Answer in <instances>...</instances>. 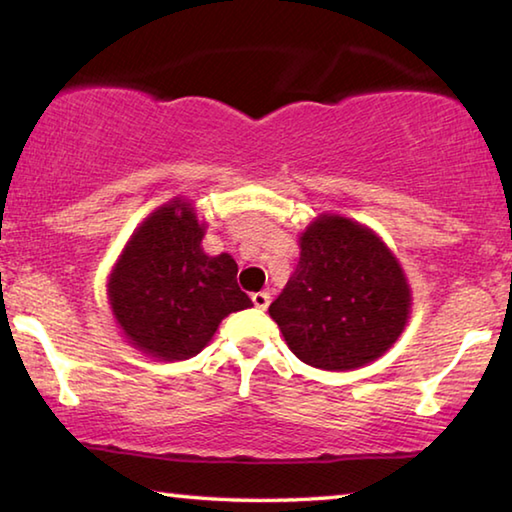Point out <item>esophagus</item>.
<instances>
[{
    "label": "esophagus",
    "instance_id": "esophagus-1",
    "mask_svg": "<svg viewBox=\"0 0 512 512\" xmlns=\"http://www.w3.org/2000/svg\"><path fill=\"white\" fill-rule=\"evenodd\" d=\"M250 300H253V305L257 309H266L268 302H271V296H268L266 291H257V293H253V296H250Z\"/></svg>",
    "mask_w": 512,
    "mask_h": 512
}]
</instances>
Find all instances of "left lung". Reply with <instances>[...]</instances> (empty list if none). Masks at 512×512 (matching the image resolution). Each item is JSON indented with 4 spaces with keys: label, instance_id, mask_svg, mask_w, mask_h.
<instances>
[{
    "label": "left lung",
    "instance_id": "left-lung-1",
    "mask_svg": "<svg viewBox=\"0 0 512 512\" xmlns=\"http://www.w3.org/2000/svg\"><path fill=\"white\" fill-rule=\"evenodd\" d=\"M409 307L402 268L375 232L325 214L300 237V262L268 314L300 361L350 370L391 348Z\"/></svg>",
    "mask_w": 512,
    "mask_h": 512
}]
</instances>
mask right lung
Listing matches in <instances>:
<instances>
[{"label": "right lung", "instance_id": "1", "mask_svg": "<svg viewBox=\"0 0 512 512\" xmlns=\"http://www.w3.org/2000/svg\"><path fill=\"white\" fill-rule=\"evenodd\" d=\"M203 225L173 201L146 219L110 275L117 323L137 348L164 361L201 352L221 320L253 307L230 255L203 253Z\"/></svg>", "mask_w": 512, "mask_h": 512}]
</instances>
